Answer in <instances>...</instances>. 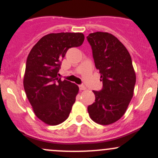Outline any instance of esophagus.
I'll return each mask as SVG.
<instances>
[{"label": "esophagus", "instance_id": "obj_1", "mask_svg": "<svg viewBox=\"0 0 158 158\" xmlns=\"http://www.w3.org/2000/svg\"><path fill=\"white\" fill-rule=\"evenodd\" d=\"M79 87V89H80V90H85V89H86V87H85L84 85H80Z\"/></svg>", "mask_w": 158, "mask_h": 158}]
</instances>
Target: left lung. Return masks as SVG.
<instances>
[{
	"label": "left lung",
	"mask_w": 158,
	"mask_h": 158,
	"mask_svg": "<svg viewBox=\"0 0 158 158\" xmlns=\"http://www.w3.org/2000/svg\"><path fill=\"white\" fill-rule=\"evenodd\" d=\"M95 67L101 74L102 90H93L95 102L88 107L90 117L100 125L115 123L126 113L134 94L136 75L126 47L108 32L90 33Z\"/></svg>",
	"instance_id": "8db88e82"
}]
</instances>
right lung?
Here are the masks:
<instances>
[{"label":"right lung","instance_id":"add662e5","mask_svg":"<svg viewBox=\"0 0 158 158\" xmlns=\"http://www.w3.org/2000/svg\"><path fill=\"white\" fill-rule=\"evenodd\" d=\"M84 39L81 32L50 33L41 38L29 53L23 88L36 117L46 124L56 126L69 117L79 87L61 81L58 72L68 49L81 46Z\"/></svg>","mask_w":158,"mask_h":158}]
</instances>
